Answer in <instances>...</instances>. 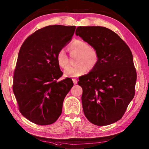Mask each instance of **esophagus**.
Instances as JSON below:
<instances>
[{
	"label": "esophagus",
	"mask_w": 149,
	"mask_h": 149,
	"mask_svg": "<svg viewBox=\"0 0 149 149\" xmlns=\"http://www.w3.org/2000/svg\"><path fill=\"white\" fill-rule=\"evenodd\" d=\"M72 81H73V82H74V84H76L77 83V81L76 79H73Z\"/></svg>",
	"instance_id": "obj_1"
}]
</instances>
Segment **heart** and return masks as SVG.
I'll return each mask as SVG.
<instances>
[{
    "mask_svg": "<svg viewBox=\"0 0 149 149\" xmlns=\"http://www.w3.org/2000/svg\"><path fill=\"white\" fill-rule=\"evenodd\" d=\"M69 49L72 51L79 53L77 57L78 65L68 66L64 71L65 77H76L86 73L89 68H94L98 62V53L93 47L81 40H75L70 44ZM56 60L60 67L65 68L68 65V58L65 49H60L56 54Z\"/></svg>",
    "mask_w": 149,
    "mask_h": 149,
    "instance_id": "heart-1",
    "label": "heart"
}]
</instances>
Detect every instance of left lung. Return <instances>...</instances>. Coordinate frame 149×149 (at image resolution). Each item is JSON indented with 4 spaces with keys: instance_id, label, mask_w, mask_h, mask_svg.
I'll return each mask as SVG.
<instances>
[{
    "instance_id": "8db88e82",
    "label": "left lung",
    "mask_w": 149,
    "mask_h": 149,
    "mask_svg": "<svg viewBox=\"0 0 149 149\" xmlns=\"http://www.w3.org/2000/svg\"><path fill=\"white\" fill-rule=\"evenodd\" d=\"M75 34L97 50L98 62L79 77L85 116L93 124L107 125L122 118L134 98L136 72L128 45L106 27L79 26Z\"/></svg>"
}]
</instances>
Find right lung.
<instances>
[{"mask_svg": "<svg viewBox=\"0 0 149 149\" xmlns=\"http://www.w3.org/2000/svg\"><path fill=\"white\" fill-rule=\"evenodd\" d=\"M75 26L53 25L38 29L19 50L13 90L22 115L40 125H50L62 113L65 97L74 85L63 75L56 60L60 49L70 42Z\"/></svg>", "mask_w": 149, "mask_h": 149, "instance_id": "obj_1", "label": "right lung"}]
</instances>
